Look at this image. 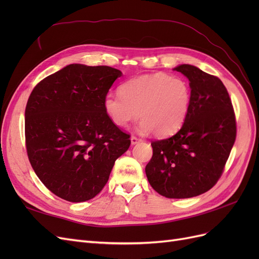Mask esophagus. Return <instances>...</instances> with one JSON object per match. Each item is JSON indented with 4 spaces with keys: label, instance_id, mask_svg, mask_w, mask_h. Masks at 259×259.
Instances as JSON below:
<instances>
[{
    "label": "esophagus",
    "instance_id": "esophagus-1",
    "mask_svg": "<svg viewBox=\"0 0 259 259\" xmlns=\"http://www.w3.org/2000/svg\"><path fill=\"white\" fill-rule=\"evenodd\" d=\"M139 142H140V139L137 138L136 136H132V137H131V143H132V145H136V144H138Z\"/></svg>",
    "mask_w": 259,
    "mask_h": 259
}]
</instances>
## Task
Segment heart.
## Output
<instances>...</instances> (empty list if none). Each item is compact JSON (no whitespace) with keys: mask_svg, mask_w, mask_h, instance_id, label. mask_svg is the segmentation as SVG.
<instances>
[{"mask_svg":"<svg viewBox=\"0 0 259 259\" xmlns=\"http://www.w3.org/2000/svg\"><path fill=\"white\" fill-rule=\"evenodd\" d=\"M191 105V91L180 77L165 73L140 75L120 86V94H107L105 111L119 127L127 126L139 115L140 131L165 137L184 124Z\"/></svg>","mask_w":259,"mask_h":259,"instance_id":"1","label":"heart"}]
</instances>
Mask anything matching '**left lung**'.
I'll return each instance as SVG.
<instances>
[{"label":"left lung","mask_w":259,"mask_h":259,"mask_svg":"<svg viewBox=\"0 0 259 259\" xmlns=\"http://www.w3.org/2000/svg\"><path fill=\"white\" fill-rule=\"evenodd\" d=\"M190 81L191 105L175 135L151 143L146 175L153 189L169 199L208 191L221 178L237 137V122L226 86L191 65L175 68Z\"/></svg>","instance_id":"obj_1"}]
</instances>
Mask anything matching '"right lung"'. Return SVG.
<instances>
[{"mask_svg": "<svg viewBox=\"0 0 259 259\" xmlns=\"http://www.w3.org/2000/svg\"><path fill=\"white\" fill-rule=\"evenodd\" d=\"M120 70L73 64L46 76L25 111L28 158L48 189L69 202L93 199L107 184L131 135L105 111L104 99Z\"/></svg>", "mask_w": 259, "mask_h": 259, "instance_id": "add662e5", "label": "right lung"}]
</instances>
